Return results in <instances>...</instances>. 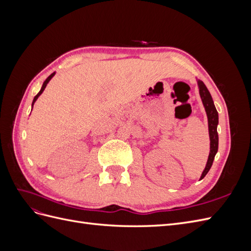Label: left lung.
<instances>
[{"instance_id":"left-lung-1","label":"left lung","mask_w":251,"mask_h":251,"mask_svg":"<svg viewBox=\"0 0 251 251\" xmlns=\"http://www.w3.org/2000/svg\"><path fill=\"white\" fill-rule=\"evenodd\" d=\"M198 85H199V92H200L201 100L204 104L205 111H206V114H207L209 138H210V151H209V156H208L206 166H205V169L201 175L200 180H202L205 176H206V174L210 170L212 162H214L215 156L218 151L219 136H218V132H217V126L219 124V116H218V112L216 110L214 101H212L211 95L209 93V91L207 90L206 86H205L204 82L201 80L198 81Z\"/></svg>"}]
</instances>
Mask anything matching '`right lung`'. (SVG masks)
<instances>
[{"label": "right lung", "mask_w": 251, "mask_h": 251, "mask_svg": "<svg viewBox=\"0 0 251 251\" xmlns=\"http://www.w3.org/2000/svg\"><path fill=\"white\" fill-rule=\"evenodd\" d=\"M53 75H54V73H52L51 75H49V76L47 77V79L44 81V83H43V87H42L41 91H40V92H39V93H37V94L35 95V97H34V100H33V102H32V105H33V103L35 102V100H37V97H39V96H40V95H41V94L43 93V91L45 90V88H46V86H47V83H48V82H49V80H50V79H51V78L53 77Z\"/></svg>", "instance_id": "add662e5"}]
</instances>
